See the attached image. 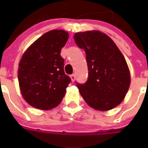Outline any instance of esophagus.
I'll use <instances>...</instances> for the list:
<instances>
[{"label": "esophagus", "mask_w": 148, "mask_h": 148, "mask_svg": "<svg viewBox=\"0 0 148 148\" xmlns=\"http://www.w3.org/2000/svg\"><path fill=\"white\" fill-rule=\"evenodd\" d=\"M70 78H71V80H72V82H73L75 81V75H74V74H72V75H70Z\"/></svg>", "instance_id": "obj_1"}]
</instances>
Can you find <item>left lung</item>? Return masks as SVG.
I'll return each mask as SVG.
<instances>
[{"label": "left lung", "instance_id": "left-lung-1", "mask_svg": "<svg viewBox=\"0 0 148 148\" xmlns=\"http://www.w3.org/2000/svg\"><path fill=\"white\" fill-rule=\"evenodd\" d=\"M74 40L85 51L88 78L77 83L86 102L95 110L113 109L125 99L130 84V71L113 40L99 31L77 32Z\"/></svg>", "mask_w": 148, "mask_h": 148}]
</instances>
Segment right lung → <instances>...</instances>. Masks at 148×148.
<instances>
[{"instance_id":"right-lung-1","label":"right lung","mask_w":148,"mask_h":148,"mask_svg":"<svg viewBox=\"0 0 148 148\" xmlns=\"http://www.w3.org/2000/svg\"><path fill=\"white\" fill-rule=\"evenodd\" d=\"M68 38L64 30H51L35 40L22 56L18 82L23 99L33 108H56L66 93L71 78L64 70L61 49Z\"/></svg>"}]
</instances>
